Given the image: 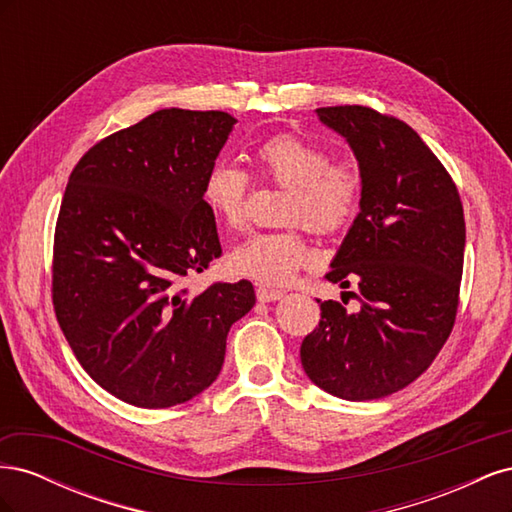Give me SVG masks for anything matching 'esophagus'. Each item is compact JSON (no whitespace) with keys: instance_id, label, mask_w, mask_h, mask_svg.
<instances>
[{"instance_id":"34e87169","label":"esophagus","mask_w":512,"mask_h":512,"mask_svg":"<svg viewBox=\"0 0 512 512\" xmlns=\"http://www.w3.org/2000/svg\"><path fill=\"white\" fill-rule=\"evenodd\" d=\"M256 297L260 303H273V301H280L284 297L282 290H273V288H265V286H258L256 288Z\"/></svg>"}]
</instances>
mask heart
Here are the masks:
<instances>
[{"mask_svg": "<svg viewBox=\"0 0 512 512\" xmlns=\"http://www.w3.org/2000/svg\"><path fill=\"white\" fill-rule=\"evenodd\" d=\"M252 164L260 179L286 188L282 215L292 224L284 230L254 232L228 254L235 275L260 284H288L309 258L303 230L333 235L350 224L359 211L363 181L346 162H331L327 149L294 134H275L258 143ZM250 175L243 168L218 162L203 183V200L226 228L239 230L247 222Z\"/></svg>", "mask_w": 512, "mask_h": 512, "instance_id": "1", "label": "heart"}]
</instances>
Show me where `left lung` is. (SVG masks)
<instances>
[{"label":"left lung","instance_id":"left-lung-1","mask_svg":"<svg viewBox=\"0 0 512 512\" xmlns=\"http://www.w3.org/2000/svg\"><path fill=\"white\" fill-rule=\"evenodd\" d=\"M346 138L363 181L361 211L327 280L359 282L356 312L320 303L301 344L307 378L339 399H380L414 382L453 331L466 222L451 175L408 123L367 106L316 108Z\"/></svg>","mask_w":512,"mask_h":512}]
</instances>
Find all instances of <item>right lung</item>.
I'll list each match as a JSON object with an SVG mask.
<instances>
[{"instance_id":"right-lung-1","label":"right lung","mask_w":512,"mask_h":512,"mask_svg":"<svg viewBox=\"0 0 512 512\" xmlns=\"http://www.w3.org/2000/svg\"><path fill=\"white\" fill-rule=\"evenodd\" d=\"M237 119L162 108L74 166L53 247V305L76 359L138 408L190 401L218 378L254 286L185 288L222 254L203 183Z\"/></svg>"}]
</instances>
